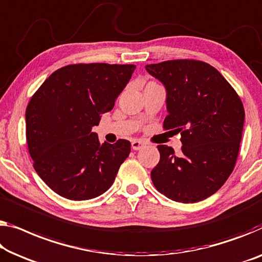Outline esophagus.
<instances>
[{
    "label": "esophagus",
    "instance_id": "obj_1",
    "mask_svg": "<svg viewBox=\"0 0 262 262\" xmlns=\"http://www.w3.org/2000/svg\"><path fill=\"white\" fill-rule=\"evenodd\" d=\"M143 146L144 143L142 141H140V140H134V141H132V148L134 150H140Z\"/></svg>",
    "mask_w": 262,
    "mask_h": 262
}]
</instances>
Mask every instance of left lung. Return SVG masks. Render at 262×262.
Masks as SVG:
<instances>
[{"label":"left lung","mask_w":262,"mask_h":262,"mask_svg":"<svg viewBox=\"0 0 262 262\" xmlns=\"http://www.w3.org/2000/svg\"><path fill=\"white\" fill-rule=\"evenodd\" d=\"M166 89V129L181 134L182 153L159 144L160 161L150 177L155 188L183 204L205 200L224 185L235 166L245 109L217 70L194 60L147 64Z\"/></svg>","instance_id":"1"}]
</instances>
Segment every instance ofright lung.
<instances>
[{
	"instance_id": "add662e5",
	"label": "right lung",
	"mask_w": 262,
	"mask_h": 262,
	"mask_svg": "<svg viewBox=\"0 0 262 262\" xmlns=\"http://www.w3.org/2000/svg\"><path fill=\"white\" fill-rule=\"evenodd\" d=\"M134 64H70L57 69L31 97L26 135L34 168L49 188L69 200L103 194L130 153V142L101 143V116L111 112Z\"/></svg>"
}]
</instances>
